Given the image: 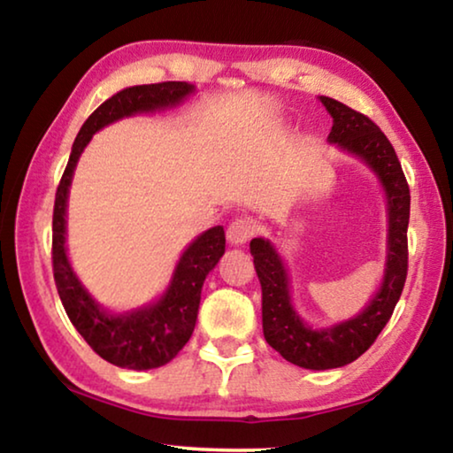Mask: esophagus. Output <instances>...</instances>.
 I'll return each instance as SVG.
<instances>
[{"mask_svg":"<svg viewBox=\"0 0 453 453\" xmlns=\"http://www.w3.org/2000/svg\"><path fill=\"white\" fill-rule=\"evenodd\" d=\"M258 234V226H257V221H252V219H248V218H244V219H235V221H232V224L227 226V240L232 242L234 246H242V244H246L248 240L250 238H254V235Z\"/></svg>","mask_w":453,"mask_h":453,"instance_id":"esophagus-1","label":"esophagus"}]
</instances>
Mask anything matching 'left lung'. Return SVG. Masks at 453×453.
Masks as SVG:
<instances>
[{"mask_svg": "<svg viewBox=\"0 0 453 453\" xmlns=\"http://www.w3.org/2000/svg\"><path fill=\"white\" fill-rule=\"evenodd\" d=\"M320 100L333 117L328 142L361 157L384 184L390 229L384 281L372 303L353 320L324 330H311L293 310L288 271L271 242L263 238L250 242L254 269L263 288L265 339L283 359L303 369L342 367L365 353L390 320L409 271L406 229L411 218V190L396 151L365 114L334 98L320 96Z\"/></svg>", "mask_w": 453, "mask_h": 453, "instance_id": "1", "label": "left lung"}]
</instances>
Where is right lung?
<instances>
[{"label":"right lung","mask_w":453,"mask_h":453,"mask_svg":"<svg viewBox=\"0 0 453 453\" xmlns=\"http://www.w3.org/2000/svg\"><path fill=\"white\" fill-rule=\"evenodd\" d=\"M195 86L187 81H162L125 88L94 111L75 137L72 156L63 172L53 209V277L63 308L75 330L102 359L127 369H154L174 359L195 330L201 288L209 271L226 252V232L215 226L201 234L178 260L164 296L148 308L129 314H106L73 275L65 254V209L72 176L81 151L92 135L114 120L137 112L176 106Z\"/></svg>","instance_id":"right-lung-1"}]
</instances>
